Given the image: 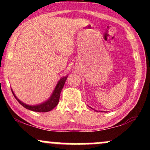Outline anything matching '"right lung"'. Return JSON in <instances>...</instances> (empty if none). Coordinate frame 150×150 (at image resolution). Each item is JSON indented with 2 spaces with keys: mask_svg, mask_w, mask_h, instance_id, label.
<instances>
[{
  "mask_svg": "<svg viewBox=\"0 0 150 150\" xmlns=\"http://www.w3.org/2000/svg\"><path fill=\"white\" fill-rule=\"evenodd\" d=\"M67 76L65 77H63V78H62L60 81H59L58 83L57 84L54 91L53 92L52 95H51V97H50L49 100L45 101V102L42 103V104L38 105V106H29V105L25 104V103L21 102L20 100H18L17 98H16V96L14 95V92L12 91V92L13 95L14 96V97L16 99V100H17L18 101V103H19L21 106H23L24 108L28 109V110H33V111H35V112H48L52 110L53 108H54L55 107L58 105V103L59 102V99H60L61 90H62V88H63L64 83H65V81L67 80Z\"/></svg>",
  "mask_w": 150,
  "mask_h": 150,
  "instance_id": "1",
  "label": "right lung"
}]
</instances>
